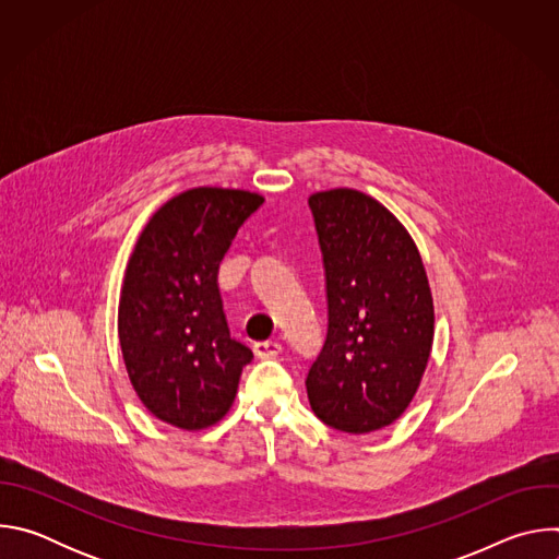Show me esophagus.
I'll list each match as a JSON object with an SVG mask.
<instances>
[{
	"mask_svg": "<svg viewBox=\"0 0 559 559\" xmlns=\"http://www.w3.org/2000/svg\"><path fill=\"white\" fill-rule=\"evenodd\" d=\"M281 352H283V347L276 341H263V343L254 345V354L259 358H276Z\"/></svg>",
	"mask_w": 559,
	"mask_h": 559,
	"instance_id": "obj_1",
	"label": "esophagus"
}]
</instances>
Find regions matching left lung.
I'll use <instances>...</instances> for the list:
<instances>
[{
    "label": "left lung",
    "mask_w": 559,
    "mask_h": 559,
    "mask_svg": "<svg viewBox=\"0 0 559 559\" xmlns=\"http://www.w3.org/2000/svg\"><path fill=\"white\" fill-rule=\"evenodd\" d=\"M330 328L307 373L313 414L369 433L405 414L433 347V296L418 246L382 203L352 188L313 192Z\"/></svg>",
    "instance_id": "1"
}]
</instances>
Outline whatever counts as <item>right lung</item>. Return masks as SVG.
Wrapping results in <instances>:
<instances>
[{
	"label": "right lung",
	"instance_id": "right-lung-1",
	"mask_svg": "<svg viewBox=\"0 0 559 559\" xmlns=\"http://www.w3.org/2000/svg\"><path fill=\"white\" fill-rule=\"evenodd\" d=\"M265 199L250 190L190 188L158 207L130 254L117 332L143 407L183 431L216 425L254 358L229 336L218 265Z\"/></svg>",
	"mask_w": 559,
	"mask_h": 559
}]
</instances>
